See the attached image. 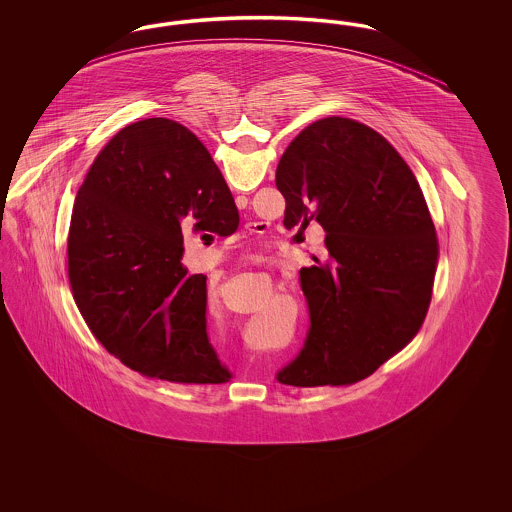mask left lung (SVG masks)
<instances>
[{"instance_id": "left-lung-1", "label": "left lung", "mask_w": 512, "mask_h": 512, "mask_svg": "<svg viewBox=\"0 0 512 512\" xmlns=\"http://www.w3.org/2000/svg\"><path fill=\"white\" fill-rule=\"evenodd\" d=\"M276 188L284 226L317 220L332 257L299 272L311 324L276 378L301 388L365 380L413 340L430 307L438 240L422 190L384 136L343 117L299 132Z\"/></svg>"}]
</instances>
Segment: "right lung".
Instances as JSON below:
<instances>
[{
  "label": "right lung",
  "mask_w": 512,
  "mask_h": 512,
  "mask_svg": "<svg viewBox=\"0 0 512 512\" xmlns=\"http://www.w3.org/2000/svg\"><path fill=\"white\" fill-rule=\"evenodd\" d=\"M184 224L234 234V197L186 126L134 122L103 147L76 194L69 280L86 324L122 365L222 384L232 372L207 334V278L182 265Z\"/></svg>",
  "instance_id": "add662e5"
}]
</instances>
